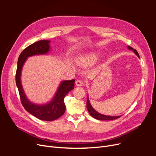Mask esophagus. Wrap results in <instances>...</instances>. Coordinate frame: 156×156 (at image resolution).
<instances>
[{
  "instance_id": "obj_1",
  "label": "esophagus",
  "mask_w": 156,
  "mask_h": 156,
  "mask_svg": "<svg viewBox=\"0 0 156 156\" xmlns=\"http://www.w3.org/2000/svg\"><path fill=\"white\" fill-rule=\"evenodd\" d=\"M75 84H76V86L81 87V86H82V85H83V81H82V80H76V81Z\"/></svg>"
}]
</instances>
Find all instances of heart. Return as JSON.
Returning a JSON list of instances; mask_svg holds the SVG:
<instances>
[{
	"label": "heart",
	"instance_id": "heart-1",
	"mask_svg": "<svg viewBox=\"0 0 156 156\" xmlns=\"http://www.w3.org/2000/svg\"><path fill=\"white\" fill-rule=\"evenodd\" d=\"M98 59V56L95 54H91L87 56L85 59V62L88 65L94 64Z\"/></svg>",
	"mask_w": 156,
	"mask_h": 156
}]
</instances>
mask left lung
<instances>
[{"label":"left lung","instance_id":"obj_1","mask_svg":"<svg viewBox=\"0 0 156 156\" xmlns=\"http://www.w3.org/2000/svg\"><path fill=\"white\" fill-rule=\"evenodd\" d=\"M128 49L131 51H133V52L138 57H140L139 56V54L138 53V52L135 50V49H133L132 47H131L130 46H128ZM87 108L88 109V111L89 112V114H90V115L94 118L98 120H102V121H105V120H113V119H118L119 118H120L121 116H106V115H104V114H102L99 112H98L97 111H96L93 108L92 106L91 105L89 101V99H88V95L87 97Z\"/></svg>","mask_w":156,"mask_h":156}]
</instances>
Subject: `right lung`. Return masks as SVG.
I'll use <instances>...</instances> for the list:
<instances>
[{
	"label": "right lung",
	"instance_id": "add662e5",
	"mask_svg": "<svg viewBox=\"0 0 156 156\" xmlns=\"http://www.w3.org/2000/svg\"><path fill=\"white\" fill-rule=\"evenodd\" d=\"M50 42V40H40L24 49L19 56L16 74V83L18 88L20 99L23 107L27 111L37 118L47 121L55 120L64 114L66 110L64 99L68 92L74 88L75 80L61 81L54 97L50 102L45 104H37L28 99L21 85V75L23 66L28 57L48 54L51 49L49 45Z\"/></svg>",
	"mask_w": 156,
	"mask_h": 156
}]
</instances>
